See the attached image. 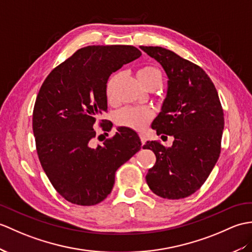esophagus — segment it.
<instances>
[{"label": "esophagus", "mask_w": 252, "mask_h": 252, "mask_svg": "<svg viewBox=\"0 0 252 252\" xmlns=\"http://www.w3.org/2000/svg\"><path fill=\"white\" fill-rule=\"evenodd\" d=\"M139 138H140V142H142L143 145L146 143V140H147V138H146V136L144 135V134H142V133L139 134Z\"/></svg>", "instance_id": "1"}]
</instances>
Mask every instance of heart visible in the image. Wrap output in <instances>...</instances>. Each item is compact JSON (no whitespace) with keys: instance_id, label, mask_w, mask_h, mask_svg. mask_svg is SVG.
Here are the masks:
<instances>
[{"instance_id":"obj_1","label":"heart","mask_w":252,"mask_h":252,"mask_svg":"<svg viewBox=\"0 0 252 252\" xmlns=\"http://www.w3.org/2000/svg\"><path fill=\"white\" fill-rule=\"evenodd\" d=\"M157 77H161V74L154 66L146 65L140 67L137 71V78L144 87L148 81L153 80ZM118 79V74L113 75L112 77L107 80L106 87H105V94H106L107 101L110 104L114 103L116 99L115 91ZM151 118H153V113H151V110L148 108L126 107L120 110V112L116 115V122L117 125H119L121 126L130 127L133 128V130L140 131L144 130V128L147 126Z\"/></svg>"}]
</instances>
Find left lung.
Returning <instances> with one entry per match:
<instances>
[{
    "mask_svg": "<svg viewBox=\"0 0 252 252\" xmlns=\"http://www.w3.org/2000/svg\"><path fill=\"white\" fill-rule=\"evenodd\" d=\"M140 49L161 64L167 76L166 96L151 127L174 137L172 147L147 142L157 161L146 181L155 194L178 200L202 187L218 161L224 127L218 92L204 69L175 52L154 46Z\"/></svg>",
    "mask_w": 252,
    "mask_h": 252,
    "instance_id": "8db88e82",
    "label": "left lung"
}]
</instances>
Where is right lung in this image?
Wrapping results in <instances>:
<instances>
[{
    "mask_svg": "<svg viewBox=\"0 0 252 252\" xmlns=\"http://www.w3.org/2000/svg\"><path fill=\"white\" fill-rule=\"evenodd\" d=\"M140 56L133 46H87L52 69L40 87L33 110L38 159L66 201L83 206L102 202L112 192L117 169L140 149L138 135L128 127H119L102 146H90L93 125L107 110L109 76Z\"/></svg>",
    "mask_w": 252,
    "mask_h": 252,
    "instance_id": "add662e5",
    "label": "right lung"
}]
</instances>
